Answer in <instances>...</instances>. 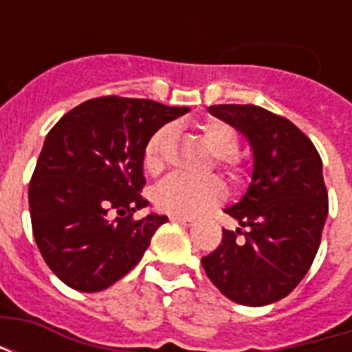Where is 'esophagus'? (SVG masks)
Masks as SVG:
<instances>
[{"label": "esophagus", "instance_id": "1", "mask_svg": "<svg viewBox=\"0 0 352 352\" xmlns=\"http://www.w3.org/2000/svg\"><path fill=\"white\" fill-rule=\"evenodd\" d=\"M171 221L181 222L184 226H190L192 222H194V219H192V217H177V214H171Z\"/></svg>", "mask_w": 352, "mask_h": 352}]
</instances>
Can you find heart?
Returning a JSON list of instances; mask_svg holds the SVG:
<instances>
[{"label":"heart","mask_w":352,"mask_h":352,"mask_svg":"<svg viewBox=\"0 0 352 352\" xmlns=\"http://www.w3.org/2000/svg\"><path fill=\"white\" fill-rule=\"evenodd\" d=\"M171 126H162L148 138L143 151V164L146 173L160 175L168 164L169 146H171ZM201 138L207 146L217 156L221 166L232 181H239L243 175L241 162L237 160L239 139L236 130L222 120H207L199 128ZM224 198V184L217 177L207 179H186L181 175H171L162 181L153 192L154 206L160 211L177 217H190L206 211L207 207L219 204Z\"/></svg>","instance_id":"1"}]
</instances>
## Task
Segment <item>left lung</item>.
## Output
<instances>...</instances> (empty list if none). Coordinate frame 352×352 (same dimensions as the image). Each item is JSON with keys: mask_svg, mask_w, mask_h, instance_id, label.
I'll use <instances>...</instances> for the list:
<instances>
[{"mask_svg": "<svg viewBox=\"0 0 352 352\" xmlns=\"http://www.w3.org/2000/svg\"><path fill=\"white\" fill-rule=\"evenodd\" d=\"M209 111L249 138L254 171L245 198L226 209L241 228L222 230V243L201 265L232 302L267 305L298 287L318 251L328 214L322 160L313 141L285 116L234 103Z\"/></svg>", "mask_w": 352, "mask_h": 352, "instance_id": "8db88e82", "label": "left lung"}]
</instances>
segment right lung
<instances>
[{
    "label": "right lung",
    "instance_id": "right-lung-1",
    "mask_svg": "<svg viewBox=\"0 0 352 352\" xmlns=\"http://www.w3.org/2000/svg\"><path fill=\"white\" fill-rule=\"evenodd\" d=\"M186 107L101 96L82 101L45 139L28 188L35 243L58 279L100 292L143 258L168 217L146 214L143 151Z\"/></svg>",
    "mask_w": 352,
    "mask_h": 352
}]
</instances>
